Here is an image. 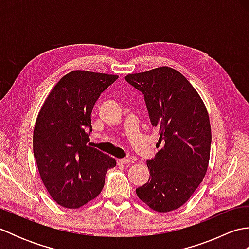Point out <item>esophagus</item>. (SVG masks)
Instances as JSON below:
<instances>
[{
  "label": "esophagus",
  "mask_w": 249,
  "mask_h": 249,
  "mask_svg": "<svg viewBox=\"0 0 249 249\" xmlns=\"http://www.w3.org/2000/svg\"><path fill=\"white\" fill-rule=\"evenodd\" d=\"M118 162L119 163H133V162H135V160L134 158H120V160H118Z\"/></svg>",
  "instance_id": "obj_1"
}]
</instances>
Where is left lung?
Instances as JSON below:
<instances>
[{"label":"left lung","mask_w":249,"mask_h":249,"mask_svg":"<svg viewBox=\"0 0 249 249\" xmlns=\"http://www.w3.org/2000/svg\"><path fill=\"white\" fill-rule=\"evenodd\" d=\"M125 80L144 95L151 123L160 135L157 146L162 145L146 161L149 182L136 194L156 212H170L188 201L208 170V110L190 82L171 67L129 73Z\"/></svg>","instance_id":"1"}]
</instances>
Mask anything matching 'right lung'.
I'll return each mask as SVG.
<instances>
[{
  "label": "right lung",
  "mask_w": 249,
  "mask_h": 249,
  "mask_svg": "<svg viewBox=\"0 0 249 249\" xmlns=\"http://www.w3.org/2000/svg\"><path fill=\"white\" fill-rule=\"evenodd\" d=\"M119 76L72 71L60 79L37 115L33 152L41 181L57 204L78 209L96 198L116 161L89 146L95 103Z\"/></svg>",
  "instance_id": "1"
}]
</instances>
